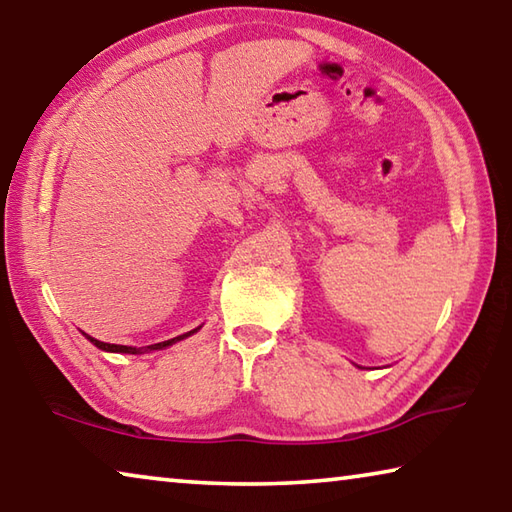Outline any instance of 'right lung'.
I'll return each instance as SVG.
<instances>
[{"label":"right lung","mask_w":512,"mask_h":512,"mask_svg":"<svg viewBox=\"0 0 512 512\" xmlns=\"http://www.w3.org/2000/svg\"><path fill=\"white\" fill-rule=\"evenodd\" d=\"M196 332V329H192V332H187V334H180V336H176V339H169V341H162V343H155V345H149V350H162V348H167V345H173L176 341H183V339H187V336H192ZM88 336V334H85ZM90 339V343H94L97 345L99 350H106V352H124V354H137V352H142V350H137V348H131V345H115V343H103V341H97V339H92V336H88Z\"/></svg>","instance_id":"add662e5"}]
</instances>
